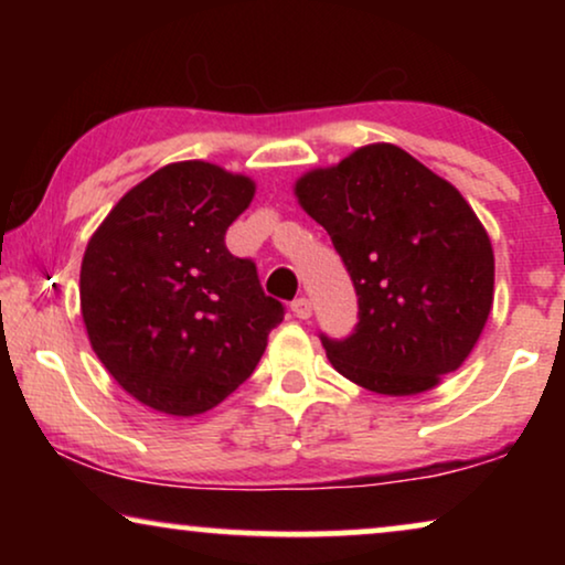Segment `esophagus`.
<instances>
[{"instance_id":"1","label":"esophagus","mask_w":565,"mask_h":565,"mask_svg":"<svg viewBox=\"0 0 565 565\" xmlns=\"http://www.w3.org/2000/svg\"><path fill=\"white\" fill-rule=\"evenodd\" d=\"M290 308H292V313L298 316V319H311V300H308V298H296L290 303Z\"/></svg>"}]
</instances>
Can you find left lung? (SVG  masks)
<instances>
[{
	"label": "left lung",
	"mask_w": 565,
	"mask_h": 565,
	"mask_svg": "<svg viewBox=\"0 0 565 565\" xmlns=\"http://www.w3.org/2000/svg\"><path fill=\"white\" fill-rule=\"evenodd\" d=\"M358 292V327L321 344L337 373L416 396L458 370L493 303V249L450 182L393 143H370L296 182Z\"/></svg>",
	"instance_id": "1"
}]
</instances>
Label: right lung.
<instances>
[{
	"mask_svg": "<svg viewBox=\"0 0 565 565\" xmlns=\"http://www.w3.org/2000/svg\"><path fill=\"white\" fill-rule=\"evenodd\" d=\"M252 198L249 177L177 161L128 190L89 238L79 296L92 350L161 414L218 406L254 373L282 321L254 262L226 249Z\"/></svg>",
	"mask_w": 565,
	"mask_h": 565,
	"instance_id": "add662e5",
	"label": "right lung"
}]
</instances>
